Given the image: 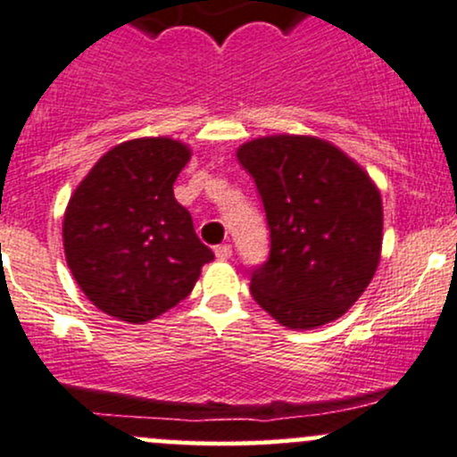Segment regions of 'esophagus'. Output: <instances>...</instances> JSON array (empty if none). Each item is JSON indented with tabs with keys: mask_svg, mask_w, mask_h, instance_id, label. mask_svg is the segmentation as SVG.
Wrapping results in <instances>:
<instances>
[{
	"mask_svg": "<svg viewBox=\"0 0 457 457\" xmlns=\"http://www.w3.org/2000/svg\"><path fill=\"white\" fill-rule=\"evenodd\" d=\"M214 253L219 261H228V258H232V247H229V245H219V247L214 249Z\"/></svg>",
	"mask_w": 457,
	"mask_h": 457,
	"instance_id": "34e87169",
	"label": "esophagus"
}]
</instances>
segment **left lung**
Here are the masks:
<instances>
[{
  "instance_id": "left-lung-1",
  "label": "left lung",
  "mask_w": 457,
  "mask_h": 457,
  "mask_svg": "<svg viewBox=\"0 0 457 457\" xmlns=\"http://www.w3.org/2000/svg\"><path fill=\"white\" fill-rule=\"evenodd\" d=\"M238 162L265 205L271 252L253 269V300L278 324L311 330L342 317L374 278L383 245L377 184L315 136L245 142Z\"/></svg>"
}]
</instances>
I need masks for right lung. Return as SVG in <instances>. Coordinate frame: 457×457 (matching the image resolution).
Segmentation results:
<instances>
[{"label": "right lung", "instance_id": "right-lung-1", "mask_svg": "<svg viewBox=\"0 0 457 457\" xmlns=\"http://www.w3.org/2000/svg\"><path fill=\"white\" fill-rule=\"evenodd\" d=\"M188 144L136 137L104 153L76 186L63 216L65 261L103 313L129 324L155 320L195 289L214 261L172 184Z\"/></svg>", "mask_w": 457, "mask_h": 457}]
</instances>
